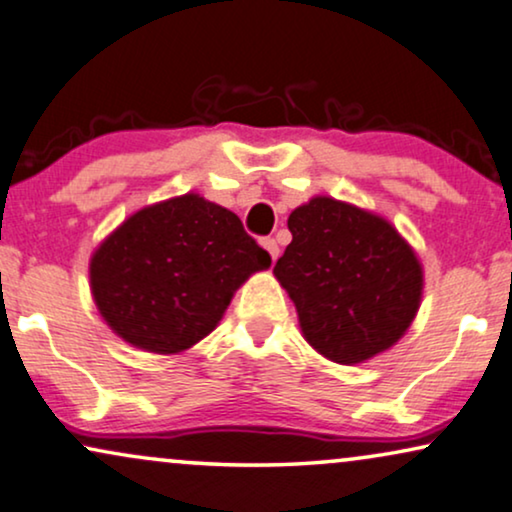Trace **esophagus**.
Instances as JSON below:
<instances>
[{
  "mask_svg": "<svg viewBox=\"0 0 512 512\" xmlns=\"http://www.w3.org/2000/svg\"><path fill=\"white\" fill-rule=\"evenodd\" d=\"M262 245H264V250L269 252L271 255V260H278V243L274 241V238H262Z\"/></svg>",
  "mask_w": 512,
  "mask_h": 512,
  "instance_id": "34e87169",
  "label": "esophagus"
}]
</instances>
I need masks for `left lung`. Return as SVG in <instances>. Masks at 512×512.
I'll return each mask as SVG.
<instances>
[{
    "instance_id": "8db88e82",
    "label": "left lung",
    "mask_w": 512,
    "mask_h": 512,
    "mask_svg": "<svg viewBox=\"0 0 512 512\" xmlns=\"http://www.w3.org/2000/svg\"><path fill=\"white\" fill-rule=\"evenodd\" d=\"M274 274L304 340L335 364H364L409 331L423 297L416 252L385 217L316 196L290 212Z\"/></svg>"
}]
</instances>
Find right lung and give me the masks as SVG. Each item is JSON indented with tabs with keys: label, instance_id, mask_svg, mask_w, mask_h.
<instances>
[{
	"label": "right lung",
	"instance_id": "obj_1",
	"mask_svg": "<svg viewBox=\"0 0 512 512\" xmlns=\"http://www.w3.org/2000/svg\"><path fill=\"white\" fill-rule=\"evenodd\" d=\"M269 264L234 212L186 193L127 217L94 250L89 283L113 333L179 354L215 331L236 290Z\"/></svg>",
	"mask_w": 512,
	"mask_h": 512
}]
</instances>
